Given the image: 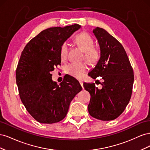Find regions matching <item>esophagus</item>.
I'll return each instance as SVG.
<instances>
[{
    "label": "esophagus",
    "mask_w": 150,
    "mask_h": 150,
    "mask_svg": "<svg viewBox=\"0 0 150 150\" xmlns=\"http://www.w3.org/2000/svg\"><path fill=\"white\" fill-rule=\"evenodd\" d=\"M79 83H80L81 86H82V88H83V81H79Z\"/></svg>",
    "instance_id": "1"
}]
</instances>
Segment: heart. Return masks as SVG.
<instances>
[{"mask_svg": "<svg viewBox=\"0 0 150 150\" xmlns=\"http://www.w3.org/2000/svg\"><path fill=\"white\" fill-rule=\"evenodd\" d=\"M74 40L84 51L83 59L87 60L91 64H96L101 58V51L99 47L93 46L94 41L92 38L87 33L83 32L75 36ZM69 46L67 43L63 42L60 47V57L62 61H66ZM88 70V63L86 61L81 63H71L66 67L67 73L78 79H82Z\"/></svg>", "mask_w": 150, "mask_h": 150, "instance_id": "obj_1", "label": "heart"}]
</instances>
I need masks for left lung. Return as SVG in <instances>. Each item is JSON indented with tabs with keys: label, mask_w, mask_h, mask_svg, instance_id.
Masks as SVG:
<instances>
[{
	"label": "left lung",
	"mask_w": 150,
	"mask_h": 150,
	"mask_svg": "<svg viewBox=\"0 0 150 150\" xmlns=\"http://www.w3.org/2000/svg\"><path fill=\"white\" fill-rule=\"evenodd\" d=\"M93 33L98 39L101 58L88 75L93 79L100 77L103 82L83 84L90 93L89 115L102 121L115 120L122 114L132 94L134 72L122 44L104 29L97 28Z\"/></svg>",
	"instance_id": "left-lung-1"
}]
</instances>
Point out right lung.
Instances as JSON below:
<instances>
[{
    "label": "right lung",
    "mask_w": 150,
    "mask_h": 150,
    "mask_svg": "<svg viewBox=\"0 0 150 150\" xmlns=\"http://www.w3.org/2000/svg\"><path fill=\"white\" fill-rule=\"evenodd\" d=\"M79 24L45 29L22 51L16 69V83L22 103L40 123L52 124L66 117L70 103L82 90L75 78L65 76L58 86L51 72L61 65L60 47Z\"/></svg>",
    "instance_id": "1"
}]
</instances>
